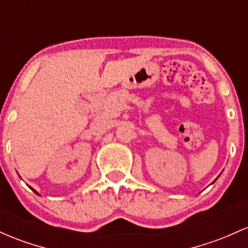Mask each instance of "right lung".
<instances>
[{
    "label": "right lung",
    "mask_w": 248,
    "mask_h": 248,
    "mask_svg": "<svg viewBox=\"0 0 248 248\" xmlns=\"http://www.w3.org/2000/svg\"><path fill=\"white\" fill-rule=\"evenodd\" d=\"M31 189H32V188H31ZM32 190H34V192H35V193H36V194H37V195H40V194H39V193H37V192H36V190H35V189H32Z\"/></svg>",
    "instance_id": "1"
}]
</instances>
